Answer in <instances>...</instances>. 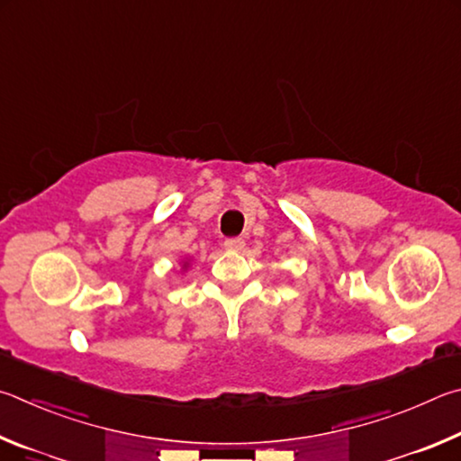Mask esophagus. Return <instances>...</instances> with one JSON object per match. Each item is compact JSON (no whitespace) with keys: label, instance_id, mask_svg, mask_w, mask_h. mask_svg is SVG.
I'll return each mask as SVG.
<instances>
[{"label":"esophagus","instance_id":"obj_1","mask_svg":"<svg viewBox=\"0 0 461 461\" xmlns=\"http://www.w3.org/2000/svg\"><path fill=\"white\" fill-rule=\"evenodd\" d=\"M224 249H226V251H243V249H245V240L239 239V237L226 239V240H224Z\"/></svg>","mask_w":461,"mask_h":461}]
</instances>
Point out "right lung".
Listing matches in <instances>:
<instances>
[{"label":"right lung","instance_id":"add662e5","mask_svg":"<svg viewBox=\"0 0 461 461\" xmlns=\"http://www.w3.org/2000/svg\"><path fill=\"white\" fill-rule=\"evenodd\" d=\"M190 263H192V259H182V265H180V273H184V271H188V267H190Z\"/></svg>","mask_w":461,"mask_h":461}]
</instances>
